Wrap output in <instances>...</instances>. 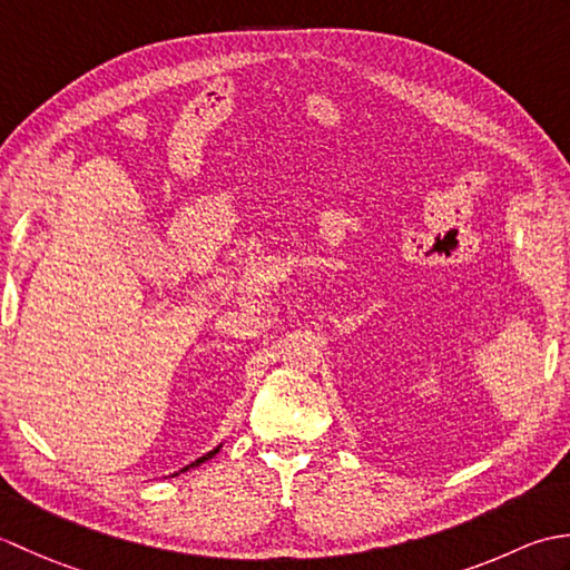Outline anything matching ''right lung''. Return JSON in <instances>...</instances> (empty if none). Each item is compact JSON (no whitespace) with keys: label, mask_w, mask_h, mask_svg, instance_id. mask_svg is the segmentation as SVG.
Listing matches in <instances>:
<instances>
[{"label":"right lung","mask_w":570,"mask_h":570,"mask_svg":"<svg viewBox=\"0 0 570 570\" xmlns=\"http://www.w3.org/2000/svg\"><path fill=\"white\" fill-rule=\"evenodd\" d=\"M217 451H220V445H217V448H213V451H210V453H205L203 458H198V460H196V463H190V465H186V468H184V470H180V472H186V470H190V468H196V465L205 463V460H210V458H213V455H215Z\"/></svg>","instance_id":"obj_1"}]
</instances>
